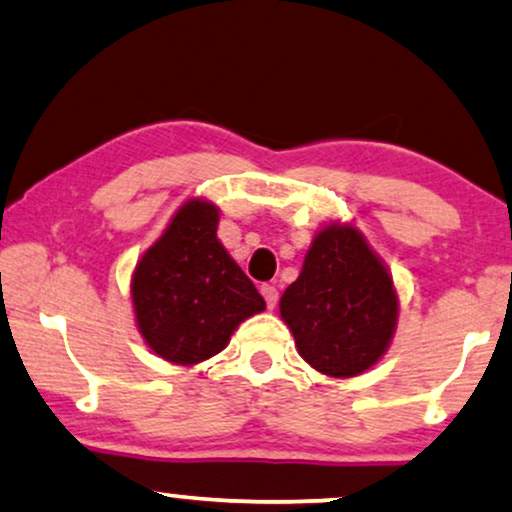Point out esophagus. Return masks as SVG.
Listing matches in <instances>:
<instances>
[{
    "instance_id": "obj_1",
    "label": "esophagus",
    "mask_w": 512,
    "mask_h": 512,
    "mask_svg": "<svg viewBox=\"0 0 512 512\" xmlns=\"http://www.w3.org/2000/svg\"><path fill=\"white\" fill-rule=\"evenodd\" d=\"M262 297H264V302H267V306L269 309H274L276 306V302H278V290H276V285H262Z\"/></svg>"
}]
</instances>
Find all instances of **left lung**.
Instances as JSON below:
<instances>
[{
	"mask_svg": "<svg viewBox=\"0 0 512 512\" xmlns=\"http://www.w3.org/2000/svg\"><path fill=\"white\" fill-rule=\"evenodd\" d=\"M278 306L299 356L337 379L377 365L398 323V292L386 264L356 227L339 222L318 231Z\"/></svg>",
	"mask_w": 512,
	"mask_h": 512,
	"instance_id": "1",
	"label": "left lung"
}]
</instances>
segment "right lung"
I'll list each match as a JSON object with an SVG mask.
<instances>
[{"label":"right lung","instance_id":"right-lung-1","mask_svg":"<svg viewBox=\"0 0 512 512\" xmlns=\"http://www.w3.org/2000/svg\"><path fill=\"white\" fill-rule=\"evenodd\" d=\"M220 210L189 199L133 271L135 323L156 356L173 365L213 358L245 318L267 309L217 238Z\"/></svg>","mask_w":512,"mask_h":512}]
</instances>
